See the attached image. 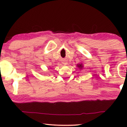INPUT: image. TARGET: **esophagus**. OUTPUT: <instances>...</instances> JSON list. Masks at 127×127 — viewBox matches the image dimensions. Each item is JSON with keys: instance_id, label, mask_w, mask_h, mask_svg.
Instances as JSON below:
<instances>
[{"instance_id": "esophagus-1", "label": "esophagus", "mask_w": 127, "mask_h": 127, "mask_svg": "<svg viewBox=\"0 0 127 127\" xmlns=\"http://www.w3.org/2000/svg\"><path fill=\"white\" fill-rule=\"evenodd\" d=\"M63 64H64V65H66V62L65 61H64V62H63Z\"/></svg>"}]
</instances>
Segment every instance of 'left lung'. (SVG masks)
<instances>
[{
    "label": "left lung",
    "instance_id": "8db88e82",
    "mask_svg": "<svg viewBox=\"0 0 127 127\" xmlns=\"http://www.w3.org/2000/svg\"><path fill=\"white\" fill-rule=\"evenodd\" d=\"M77 67H79L80 69H83V64H78L77 65Z\"/></svg>",
    "mask_w": 127,
    "mask_h": 127
}]
</instances>
